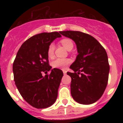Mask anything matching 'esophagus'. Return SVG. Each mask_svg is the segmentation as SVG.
<instances>
[{
    "label": "esophagus",
    "instance_id": "obj_1",
    "mask_svg": "<svg viewBox=\"0 0 123 123\" xmlns=\"http://www.w3.org/2000/svg\"><path fill=\"white\" fill-rule=\"evenodd\" d=\"M63 72L64 74H67V71H66L65 69H63Z\"/></svg>",
    "mask_w": 123,
    "mask_h": 123
}]
</instances>
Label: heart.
<instances>
[{
    "label": "heart",
    "instance_id": "1",
    "mask_svg": "<svg viewBox=\"0 0 123 123\" xmlns=\"http://www.w3.org/2000/svg\"><path fill=\"white\" fill-rule=\"evenodd\" d=\"M60 42L61 44L68 50H71L73 48V43L72 41L68 38H64V39H61ZM54 51H55V45L53 43H51L49 45L48 49H47V55L49 57H52L54 55ZM71 60L69 58H57L52 62V65L53 67L55 68L65 69L71 63Z\"/></svg>",
    "mask_w": 123,
    "mask_h": 123
}]
</instances>
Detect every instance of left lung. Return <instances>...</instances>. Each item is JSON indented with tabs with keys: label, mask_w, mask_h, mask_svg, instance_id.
<instances>
[{
	"label": "left lung",
	"mask_w": 123,
	"mask_h": 123,
	"mask_svg": "<svg viewBox=\"0 0 123 123\" xmlns=\"http://www.w3.org/2000/svg\"><path fill=\"white\" fill-rule=\"evenodd\" d=\"M73 40L78 55L70 66L71 94L76 102L89 105L97 102L104 94L108 81L110 65L106 50L94 37L80 31H60Z\"/></svg>",
	"instance_id": "obj_1"
}]
</instances>
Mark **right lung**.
I'll use <instances>...</instances> for the list:
<instances>
[{
	"instance_id": "1",
	"label": "right lung",
	"mask_w": 123,
	"mask_h": 123,
	"mask_svg": "<svg viewBox=\"0 0 123 123\" xmlns=\"http://www.w3.org/2000/svg\"><path fill=\"white\" fill-rule=\"evenodd\" d=\"M58 32H42L29 38L21 45L13 64L14 81L23 98L36 108H46L55 103L63 76V71L52 68L47 49L51 42L60 37ZM46 74L45 77L42 73Z\"/></svg>"
}]
</instances>
